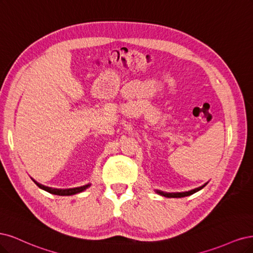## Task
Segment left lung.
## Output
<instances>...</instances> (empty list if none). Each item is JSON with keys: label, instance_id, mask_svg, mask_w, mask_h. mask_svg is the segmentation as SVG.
<instances>
[{"label": "left lung", "instance_id": "left-lung-1", "mask_svg": "<svg viewBox=\"0 0 253 253\" xmlns=\"http://www.w3.org/2000/svg\"><path fill=\"white\" fill-rule=\"evenodd\" d=\"M206 185H207V183L204 184L201 187H199V188H195V189H192V190H189V191H185V192H164V191H161V190H156V192L163 195V197H165V198H184V197H188V195H191L195 192H198L199 190L203 189Z\"/></svg>", "mask_w": 253, "mask_h": 253}]
</instances>
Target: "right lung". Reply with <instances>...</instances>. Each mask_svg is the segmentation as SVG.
Here are the masks:
<instances>
[{"mask_svg": "<svg viewBox=\"0 0 253 253\" xmlns=\"http://www.w3.org/2000/svg\"><path fill=\"white\" fill-rule=\"evenodd\" d=\"M32 181H34L37 186H39L41 189H43L47 192L49 193H52V194H55V195H73V194H77V193H80L84 191L85 189H87L88 187H90L91 184H87V185H84V186H81V187H76V188H69V189H58V188H51V187H47V186H44L42 184L38 183L37 181H35L34 178H32Z\"/></svg>", "mask_w": 253, "mask_h": 253, "instance_id": "right-lung-1", "label": "right lung"}]
</instances>
